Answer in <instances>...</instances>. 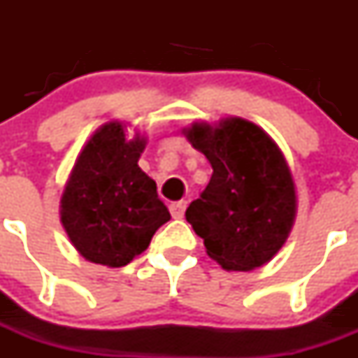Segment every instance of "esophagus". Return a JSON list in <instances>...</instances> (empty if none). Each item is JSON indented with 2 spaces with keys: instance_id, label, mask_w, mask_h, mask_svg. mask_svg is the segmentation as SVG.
I'll list each match as a JSON object with an SVG mask.
<instances>
[{
  "instance_id": "1",
  "label": "esophagus",
  "mask_w": 358,
  "mask_h": 358,
  "mask_svg": "<svg viewBox=\"0 0 358 358\" xmlns=\"http://www.w3.org/2000/svg\"><path fill=\"white\" fill-rule=\"evenodd\" d=\"M186 210V202L185 201H177L170 204V213H172L173 218H182L185 217Z\"/></svg>"
}]
</instances>
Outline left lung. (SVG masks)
Instances as JSON below:
<instances>
[{"label":"left lung","mask_w":358,"mask_h":358,"mask_svg":"<svg viewBox=\"0 0 358 358\" xmlns=\"http://www.w3.org/2000/svg\"><path fill=\"white\" fill-rule=\"evenodd\" d=\"M182 134L210 161L206 189L186 220L226 271H252L278 255L297 213L296 182L276 141L252 122H194Z\"/></svg>","instance_id":"left-lung-1"}]
</instances>
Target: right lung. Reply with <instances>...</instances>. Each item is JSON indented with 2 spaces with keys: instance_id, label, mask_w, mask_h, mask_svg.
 <instances>
[{
  "instance_id": "right-lung-1",
  "label": "right lung",
  "mask_w": 358,
  "mask_h": 358,
  "mask_svg": "<svg viewBox=\"0 0 358 358\" xmlns=\"http://www.w3.org/2000/svg\"><path fill=\"white\" fill-rule=\"evenodd\" d=\"M127 123H103L85 141L61 195V224L87 262L123 267L170 220L156 182L140 169L147 136Z\"/></svg>"
}]
</instances>
